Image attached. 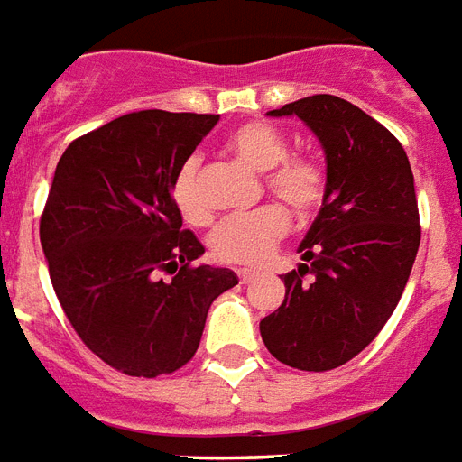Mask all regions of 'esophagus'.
<instances>
[{"mask_svg":"<svg viewBox=\"0 0 462 462\" xmlns=\"http://www.w3.org/2000/svg\"><path fill=\"white\" fill-rule=\"evenodd\" d=\"M254 272L253 269H241V272H238V279H241V283H250L254 279Z\"/></svg>","mask_w":462,"mask_h":462,"instance_id":"esophagus-1","label":"esophagus"}]
</instances>
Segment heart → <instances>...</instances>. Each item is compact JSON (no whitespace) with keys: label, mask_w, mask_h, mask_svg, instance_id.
I'll use <instances>...</instances> for the list:
<instances>
[{"label":"heart","mask_w":462,"mask_h":462,"mask_svg":"<svg viewBox=\"0 0 462 462\" xmlns=\"http://www.w3.org/2000/svg\"><path fill=\"white\" fill-rule=\"evenodd\" d=\"M226 152L241 167L264 173L269 195L289 208L298 219H310L322 208L327 195V173L322 164L310 157H289V143L282 133L262 121L243 124L226 138ZM173 205L188 224L205 226L212 219L208 202L200 193V164L188 160L179 169L171 186ZM289 234V214L267 205L254 212L221 221L209 236V253L214 260L236 267H257L274 253L283 236Z\"/></svg>","instance_id":"heart-1"}]
</instances>
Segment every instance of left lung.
<instances>
[{
  "instance_id": "obj_1",
  "label": "left lung",
  "mask_w": 462,
  "mask_h": 462,
  "mask_svg": "<svg viewBox=\"0 0 462 462\" xmlns=\"http://www.w3.org/2000/svg\"><path fill=\"white\" fill-rule=\"evenodd\" d=\"M269 116H298L315 133L327 195L262 341L295 370H334L374 341L403 295L420 248L415 179L393 133L346 99L312 95Z\"/></svg>"
}]
</instances>
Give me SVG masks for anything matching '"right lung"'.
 Instances as JSON below:
<instances>
[{"mask_svg": "<svg viewBox=\"0 0 462 462\" xmlns=\"http://www.w3.org/2000/svg\"><path fill=\"white\" fill-rule=\"evenodd\" d=\"M214 114H124L66 147L40 219L50 279L88 348L131 377L176 372L200 346L208 310L234 289L171 198L173 179ZM173 273L171 282L156 276Z\"/></svg>", "mask_w": 462, "mask_h": 462, "instance_id": "obj_1", "label": "right lung"}]
</instances>
